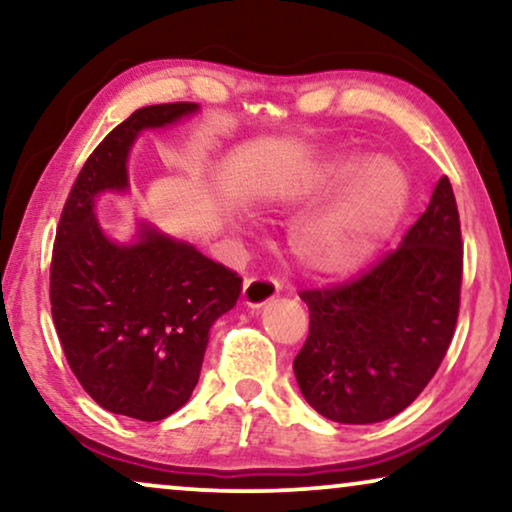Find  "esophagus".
I'll list each match as a JSON object with an SVG mask.
<instances>
[{"mask_svg":"<svg viewBox=\"0 0 512 512\" xmlns=\"http://www.w3.org/2000/svg\"><path fill=\"white\" fill-rule=\"evenodd\" d=\"M279 296V282L272 277H251L242 286V300L247 307H263Z\"/></svg>","mask_w":512,"mask_h":512,"instance_id":"1","label":"esophagus"}]
</instances>
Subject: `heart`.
I'll return each mask as SVG.
<instances>
[{
  "label": "heart",
  "instance_id": "1",
  "mask_svg": "<svg viewBox=\"0 0 512 512\" xmlns=\"http://www.w3.org/2000/svg\"><path fill=\"white\" fill-rule=\"evenodd\" d=\"M347 184L340 198L291 230V251L317 275H347L387 240L408 205V177L387 156H340L272 195V205H296Z\"/></svg>",
  "mask_w": 512,
  "mask_h": 512
}]
</instances>
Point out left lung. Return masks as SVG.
<instances>
[{"label": "left lung", "instance_id": "8db88e82", "mask_svg": "<svg viewBox=\"0 0 512 512\" xmlns=\"http://www.w3.org/2000/svg\"><path fill=\"white\" fill-rule=\"evenodd\" d=\"M461 249L457 200L443 177L401 247L356 279L300 291L310 335L293 373L319 415L375 424L422 394L457 326Z\"/></svg>", "mask_w": 512, "mask_h": 512}]
</instances>
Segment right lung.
Instances as JSON below:
<instances>
[{
    "mask_svg": "<svg viewBox=\"0 0 512 512\" xmlns=\"http://www.w3.org/2000/svg\"><path fill=\"white\" fill-rule=\"evenodd\" d=\"M195 111V102L153 104L116 125L81 167L55 233L51 312L69 368L97 405L139 422L170 417L191 398L209 328L233 310L242 279L149 223L135 242L109 240L95 200L128 188L139 132Z\"/></svg>",
    "mask_w": 512,
    "mask_h": 512,
    "instance_id": "1",
    "label": "right lung"
}]
</instances>
